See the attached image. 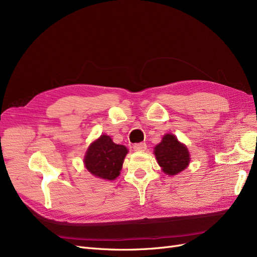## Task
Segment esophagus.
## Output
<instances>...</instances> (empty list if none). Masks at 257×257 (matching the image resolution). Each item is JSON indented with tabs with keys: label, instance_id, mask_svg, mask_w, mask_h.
Wrapping results in <instances>:
<instances>
[{
	"label": "esophagus",
	"instance_id": "1",
	"mask_svg": "<svg viewBox=\"0 0 257 257\" xmlns=\"http://www.w3.org/2000/svg\"><path fill=\"white\" fill-rule=\"evenodd\" d=\"M135 151H145L147 149V143L146 142H139V143H135L134 146H133Z\"/></svg>",
	"mask_w": 257,
	"mask_h": 257
}]
</instances>
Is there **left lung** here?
I'll use <instances>...</instances> for the list:
<instances>
[{"label": "left lung", "instance_id": "1", "mask_svg": "<svg viewBox=\"0 0 257 257\" xmlns=\"http://www.w3.org/2000/svg\"><path fill=\"white\" fill-rule=\"evenodd\" d=\"M154 153L162 171L168 175H176L189 166V151L174 135L163 136Z\"/></svg>", "mask_w": 257, "mask_h": 257}]
</instances>
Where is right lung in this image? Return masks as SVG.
I'll list each match as a JSON object with an SVG mask.
<instances>
[{"label": "right lung", "instance_id": "right-lung-1", "mask_svg": "<svg viewBox=\"0 0 257 257\" xmlns=\"http://www.w3.org/2000/svg\"><path fill=\"white\" fill-rule=\"evenodd\" d=\"M126 154L124 146L116 145L109 136L102 135L88 148L84 164L94 176L114 180L119 176Z\"/></svg>", "mask_w": 257, "mask_h": 257}]
</instances>
